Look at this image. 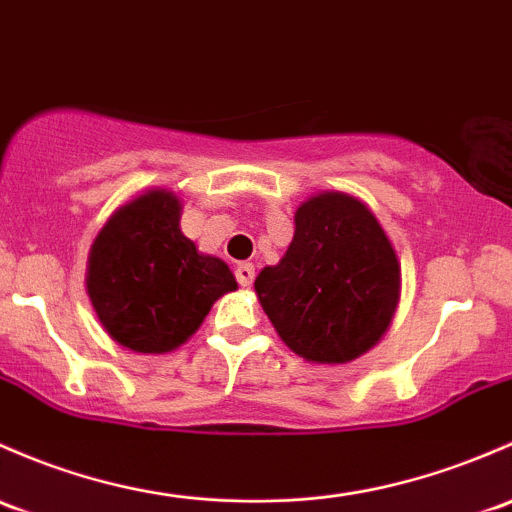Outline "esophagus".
<instances>
[{
  "instance_id": "esophagus-1",
  "label": "esophagus",
  "mask_w": 512,
  "mask_h": 512,
  "mask_svg": "<svg viewBox=\"0 0 512 512\" xmlns=\"http://www.w3.org/2000/svg\"><path fill=\"white\" fill-rule=\"evenodd\" d=\"M235 279L240 282V287H250L255 282V267L250 262H242V265L235 267Z\"/></svg>"
}]
</instances>
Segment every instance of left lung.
<instances>
[{
    "label": "left lung",
    "mask_w": 512,
    "mask_h": 512,
    "mask_svg": "<svg viewBox=\"0 0 512 512\" xmlns=\"http://www.w3.org/2000/svg\"><path fill=\"white\" fill-rule=\"evenodd\" d=\"M294 240L255 292L279 338L316 363H348L380 341L400 294V262L365 203L319 193L294 215Z\"/></svg>",
    "instance_id": "left-lung-1"
}]
</instances>
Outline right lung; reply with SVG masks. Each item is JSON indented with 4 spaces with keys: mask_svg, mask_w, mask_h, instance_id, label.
Instances as JSON below:
<instances>
[{
    "mask_svg": "<svg viewBox=\"0 0 512 512\" xmlns=\"http://www.w3.org/2000/svg\"><path fill=\"white\" fill-rule=\"evenodd\" d=\"M181 203L149 191L122 206L93 242L88 294L120 346L166 353L186 341L213 301L238 287L223 260L201 255L179 228Z\"/></svg>",
    "mask_w": 512,
    "mask_h": 512,
    "instance_id": "add662e5",
    "label": "right lung"
}]
</instances>
